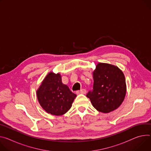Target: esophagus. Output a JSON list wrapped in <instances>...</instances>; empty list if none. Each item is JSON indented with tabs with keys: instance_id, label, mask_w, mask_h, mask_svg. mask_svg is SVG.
Listing matches in <instances>:
<instances>
[{
	"instance_id": "34e87169",
	"label": "esophagus",
	"mask_w": 151,
	"mask_h": 151,
	"mask_svg": "<svg viewBox=\"0 0 151 151\" xmlns=\"http://www.w3.org/2000/svg\"><path fill=\"white\" fill-rule=\"evenodd\" d=\"M76 93L77 94H86V89H81L80 90H78L76 91Z\"/></svg>"
}]
</instances>
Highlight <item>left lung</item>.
<instances>
[{
  "instance_id": "8db88e82",
  "label": "left lung",
  "mask_w": 151,
  "mask_h": 151,
  "mask_svg": "<svg viewBox=\"0 0 151 151\" xmlns=\"http://www.w3.org/2000/svg\"><path fill=\"white\" fill-rule=\"evenodd\" d=\"M93 89L86 96L94 108L104 113L117 109L124 100L127 91L123 72L116 66L99 63L93 72Z\"/></svg>"
}]
</instances>
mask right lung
I'll return each instance as SVG.
<instances>
[{"mask_svg":"<svg viewBox=\"0 0 151 151\" xmlns=\"http://www.w3.org/2000/svg\"><path fill=\"white\" fill-rule=\"evenodd\" d=\"M40 105L52 115L61 116L68 111L76 96L62 83L60 74L49 73L37 91Z\"/></svg>","mask_w":151,"mask_h":151,"instance_id":"right-lung-1","label":"right lung"}]
</instances>
